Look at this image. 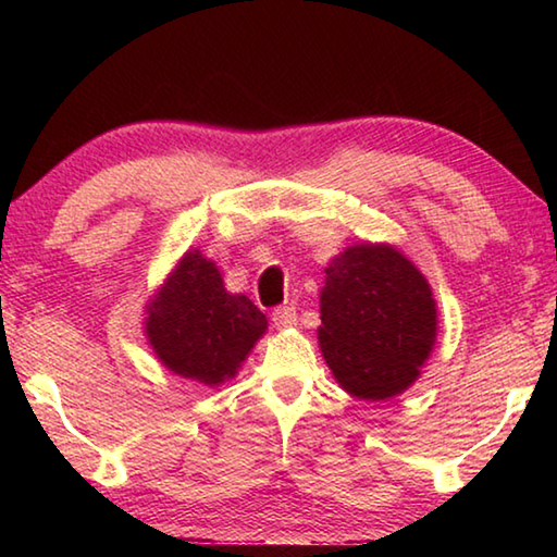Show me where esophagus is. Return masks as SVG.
Wrapping results in <instances>:
<instances>
[{
    "label": "esophagus",
    "instance_id": "esophagus-1",
    "mask_svg": "<svg viewBox=\"0 0 557 557\" xmlns=\"http://www.w3.org/2000/svg\"><path fill=\"white\" fill-rule=\"evenodd\" d=\"M272 324H275L277 329H289L297 324V309L295 307H277L272 309Z\"/></svg>",
    "mask_w": 557,
    "mask_h": 557
}]
</instances>
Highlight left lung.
<instances>
[{"label":"left lung","mask_w":557,"mask_h":557,"mask_svg":"<svg viewBox=\"0 0 557 557\" xmlns=\"http://www.w3.org/2000/svg\"><path fill=\"white\" fill-rule=\"evenodd\" d=\"M435 334L428 280L391 245H354L326 268L319 344L356 398L385 400L408 388Z\"/></svg>","instance_id":"left-lung-1"}]
</instances>
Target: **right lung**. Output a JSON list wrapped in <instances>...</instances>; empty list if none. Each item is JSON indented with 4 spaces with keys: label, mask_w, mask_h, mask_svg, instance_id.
Wrapping results in <instances>:
<instances>
[{
    "label": "right lung",
    "mask_w": 557,
    "mask_h": 557,
    "mask_svg": "<svg viewBox=\"0 0 557 557\" xmlns=\"http://www.w3.org/2000/svg\"><path fill=\"white\" fill-rule=\"evenodd\" d=\"M268 319L245 295H228L199 250L186 252L149 305L147 336L169 371L206 385L238 373Z\"/></svg>",
    "instance_id": "1"
}]
</instances>
